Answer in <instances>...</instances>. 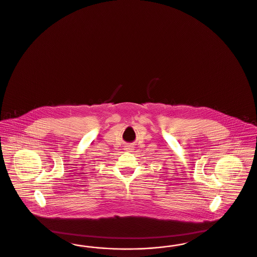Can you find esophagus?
Segmentation results:
<instances>
[{"label":"esophagus","instance_id":"1","mask_svg":"<svg viewBox=\"0 0 257 257\" xmlns=\"http://www.w3.org/2000/svg\"><path fill=\"white\" fill-rule=\"evenodd\" d=\"M133 148V146H131V145H128V146H126V147H125V150L128 151V152H132V151L134 150Z\"/></svg>","mask_w":257,"mask_h":257}]
</instances>
